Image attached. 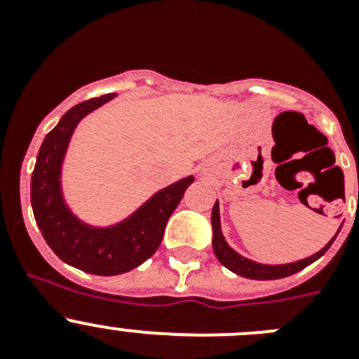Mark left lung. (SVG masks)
<instances>
[{"label": "left lung", "mask_w": 359, "mask_h": 359, "mask_svg": "<svg viewBox=\"0 0 359 359\" xmlns=\"http://www.w3.org/2000/svg\"><path fill=\"white\" fill-rule=\"evenodd\" d=\"M336 236L320 252H316L315 255H309L297 262H287V264H262V262H255L252 259H248V257L241 255V253H237L236 250L231 248L230 244L226 243V239H224L223 231H221L219 201H215L214 208H212V246H214L215 257H217L219 262L224 268H228L230 271H233V273L241 275L244 278H253V280H275V278H284L293 273H298L300 269L309 266L311 262L318 261L320 257L327 252L332 241L336 239Z\"/></svg>", "instance_id": "left-lung-1"}]
</instances>
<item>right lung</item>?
Listing matches in <instances>:
<instances>
[{"mask_svg":"<svg viewBox=\"0 0 359 359\" xmlns=\"http://www.w3.org/2000/svg\"><path fill=\"white\" fill-rule=\"evenodd\" d=\"M113 98L115 93L104 95L66 111L41 145L30 183L34 217L53 253L73 268L104 277L131 271L156 252L165 224L194 182L192 174L177 180L109 226H95L73 214L61 182L69 140L84 116Z\"/></svg>","mask_w":359,"mask_h":359,"instance_id":"add662e5","label":"right lung"}]
</instances>
